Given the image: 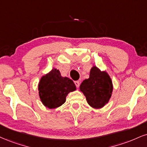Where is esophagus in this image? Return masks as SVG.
<instances>
[{"label":"esophagus","mask_w":147,"mask_h":147,"mask_svg":"<svg viewBox=\"0 0 147 147\" xmlns=\"http://www.w3.org/2000/svg\"><path fill=\"white\" fill-rule=\"evenodd\" d=\"M75 84L76 87H77V88H79V86H80V83H79V81H75Z\"/></svg>","instance_id":"obj_1"}]
</instances>
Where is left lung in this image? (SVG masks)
I'll return each instance as SVG.
<instances>
[{"label":"left lung","mask_w":147,"mask_h":147,"mask_svg":"<svg viewBox=\"0 0 147 147\" xmlns=\"http://www.w3.org/2000/svg\"><path fill=\"white\" fill-rule=\"evenodd\" d=\"M79 89L92 107L99 109L110 99L113 91L112 81L105 71H100L96 66H93L89 78L83 81Z\"/></svg>","instance_id":"8db88e82"}]
</instances>
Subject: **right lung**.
<instances>
[{
	"label": "right lung",
	"instance_id": "1",
	"mask_svg": "<svg viewBox=\"0 0 147 147\" xmlns=\"http://www.w3.org/2000/svg\"><path fill=\"white\" fill-rule=\"evenodd\" d=\"M76 90L72 80L61 76L59 70L53 68L40 79L38 85L39 96L45 107L55 109L66 101L68 94Z\"/></svg>",
	"mask_w": 147,
	"mask_h": 147
}]
</instances>
